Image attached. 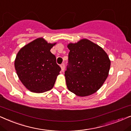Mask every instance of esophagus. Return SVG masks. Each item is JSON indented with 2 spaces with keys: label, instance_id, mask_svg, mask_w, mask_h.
Returning <instances> with one entry per match:
<instances>
[{
  "label": "esophagus",
  "instance_id": "1",
  "mask_svg": "<svg viewBox=\"0 0 131 131\" xmlns=\"http://www.w3.org/2000/svg\"><path fill=\"white\" fill-rule=\"evenodd\" d=\"M60 68H61V69H62V71H63V72L64 70V63H62V64H61Z\"/></svg>",
  "mask_w": 131,
  "mask_h": 131
}]
</instances>
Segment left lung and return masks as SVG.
Listing matches in <instances>:
<instances>
[{
    "mask_svg": "<svg viewBox=\"0 0 131 131\" xmlns=\"http://www.w3.org/2000/svg\"><path fill=\"white\" fill-rule=\"evenodd\" d=\"M70 50L64 72L69 90L79 96L97 92L107 79L110 68L107 54L98 45L87 39L68 45Z\"/></svg>",
    "mask_w": 131,
    "mask_h": 131,
    "instance_id": "8db88e82",
    "label": "left lung"
}]
</instances>
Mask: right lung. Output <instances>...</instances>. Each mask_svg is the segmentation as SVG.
Instances as JSON below:
<instances>
[{"label": "right lung", "mask_w": 131, "mask_h": 131, "mask_svg": "<svg viewBox=\"0 0 131 131\" xmlns=\"http://www.w3.org/2000/svg\"><path fill=\"white\" fill-rule=\"evenodd\" d=\"M56 43H48L39 38L20 49L15 60L19 79L30 91L43 93L51 90L61 70L50 51Z\"/></svg>", "instance_id": "right-lung-1"}]
</instances>
